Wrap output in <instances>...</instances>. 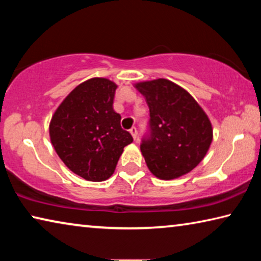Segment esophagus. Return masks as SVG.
<instances>
[{
  "instance_id": "34e87169",
  "label": "esophagus",
  "mask_w": 261,
  "mask_h": 261,
  "mask_svg": "<svg viewBox=\"0 0 261 261\" xmlns=\"http://www.w3.org/2000/svg\"><path fill=\"white\" fill-rule=\"evenodd\" d=\"M130 134L132 135V137H134V139L136 140L137 139V136H138V131H137V129H136L135 126L131 127V129H130Z\"/></svg>"
}]
</instances>
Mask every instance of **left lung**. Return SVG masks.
<instances>
[{
    "mask_svg": "<svg viewBox=\"0 0 261 261\" xmlns=\"http://www.w3.org/2000/svg\"><path fill=\"white\" fill-rule=\"evenodd\" d=\"M135 87L149 108V136L140 145L149 171L165 180L190 173L213 140L208 116L188 91L168 79L140 82Z\"/></svg>",
    "mask_w": 261,
    "mask_h": 261,
    "instance_id": "obj_1",
    "label": "left lung"
}]
</instances>
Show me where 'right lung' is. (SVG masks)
<instances>
[{"instance_id":"1","label":"right lung","mask_w":261,"mask_h":261,"mask_svg":"<svg viewBox=\"0 0 261 261\" xmlns=\"http://www.w3.org/2000/svg\"><path fill=\"white\" fill-rule=\"evenodd\" d=\"M116 88L107 78L88 79L70 92L50 120V143L57 155L72 173L91 182L108 179L123 148L134 141L113 108Z\"/></svg>"}]
</instances>
